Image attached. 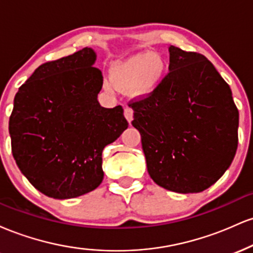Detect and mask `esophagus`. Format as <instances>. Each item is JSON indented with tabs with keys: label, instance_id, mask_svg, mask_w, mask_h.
Returning <instances> with one entry per match:
<instances>
[{
	"label": "esophagus",
	"instance_id": "34e87169",
	"mask_svg": "<svg viewBox=\"0 0 253 253\" xmlns=\"http://www.w3.org/2000/svg\"><path fill=\"white\" fill-rule=\"evenodd\" d=\"M124 115H125V118H126V120L130 124V121L133 120V110L130 109L129 107H126L124 110Z\"/></svg>",
	"mask_w": 253,
	"mask_h": 253
}]
</instances>
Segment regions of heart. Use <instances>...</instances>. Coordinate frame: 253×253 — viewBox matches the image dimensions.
<instances>
[{
    "mask_svg": "<svg viewBox=\"0 0 253 253\" xmlns=\"http://www.w3.org/2000/svg\"><path fill=\"white\" fill-rule=\"evenodd\" d=\"M167 76V64L159 54L139 52L125 59L117 60L109 68V81L104 88L130 91L138 97L149 96L161 85Z\"/></svg>",
    "mask_w": 253,
    "mask_h": 253,
    "instance_id": "1",
    "label": "heart"
}]
</instances>
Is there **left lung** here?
I'll use <instances>...</instances> for the list:
<instances>
[{
    "label": "left lung",
    "instance_id": "1",
    "mask_svg": "<svg viewBox=\"0 0 253 253\" xmlns=\"http://www.w3.org/2000/svg\"><path fill=\"white\" fill-rule=\"evenodd\" d=\"M169 74L129 104L151 178L175 193H200L228 169L238 147L231 88L202 54L171 45Z\"/></svg>",
    "mask_w": 253,
    "mask_h": 253
}]
</instances>
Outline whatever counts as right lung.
<instances>
[{"label":"right lung","mask_w":253,"mask_h":253,"mask_svg":"<svg viewBox=\"0 0 253 253\" xmlns=\"http://www.w3.org/2000/svg\"><path fill=\"white\" fill-rule=\"evenodd\" d=\"M84 47L40 65L19 88L9 119L11 152L20 171L46 196L65 200L96 189L102 151L128 127L121 106L97 101L102 72Z\"/></svg>","instance_id":"1"}]
</instances>
